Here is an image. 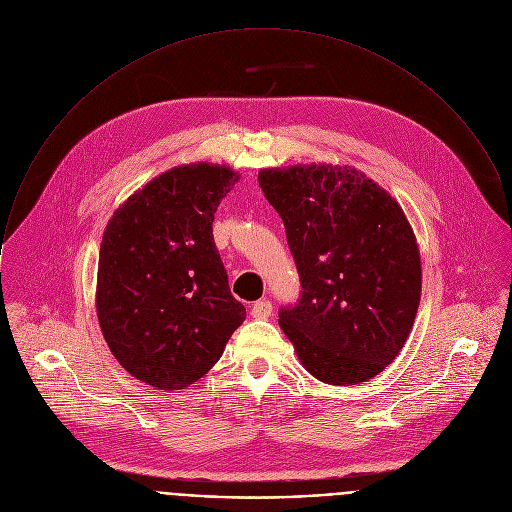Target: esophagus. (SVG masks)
Wrapping results in <instances>:
<instances>
[{
	"label": "esophagus",
	"mask_w": 512,
	"mask_h": 512,
	"mask_svg": "<svg viewBox=\"0 0 512 512\" xmlns=\"http://www.w3.org/2000/svg\"><path fill=\"white\" fill-rule=\"evenodd\" d=\"M272 310H274V306H272L270 300H258V302L252 306V316H254L256 320H266V318L272 316Z\"/></svg>",
	"instance_id": "esophagus-1"
}]
</instances>
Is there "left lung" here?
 I'll use <instances>...</instances> for the list:
<instances>
[{
  "instance_id": "obj_1",
  "label": "left lung",
  "mask_w": 512,
  "mask_h": 512,
  "mask_svg": "<svg viewBox=\"0 0 512 512\" xmlns=\"http://www.w3.org/2000/svg\"><path fill=\"white\" fill-rule=\"evenodd\" d=\"M258 182L280 214L300 298L280 328L320 381L375 377L401 351L421 298V260L401 206L347 167L264 169Z\"/></svg>"
}]
</instances>
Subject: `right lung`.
Instances as JSON below:
<instances>
[{"instance_id":"1","label":"right lung","mask_w":512,"mask_h":512,"mask_svg":"<svg viewBox=\"0 0 512 512\" xmlns=\"http://www.w3.org/2000/svg\"><path fill=\"white\" fill-rule=\"evenodd\" d=\"M236 180L228 167H176L135 192L105 228L101 332L117 361L153 387L200 379L246 318L212 236L214 212Z\"/></svg>"}]
</instances>
